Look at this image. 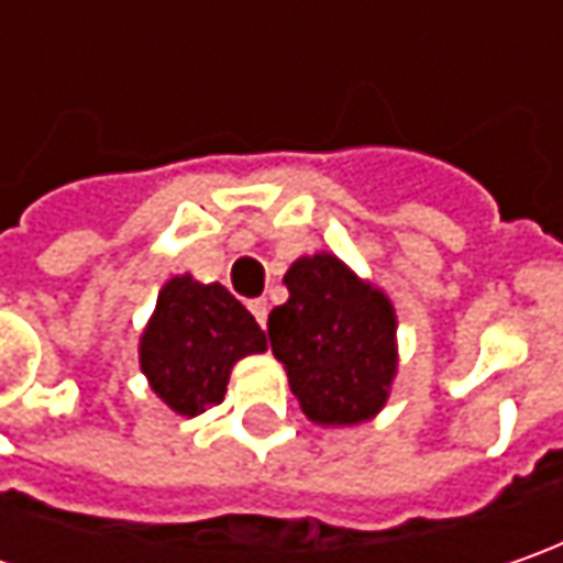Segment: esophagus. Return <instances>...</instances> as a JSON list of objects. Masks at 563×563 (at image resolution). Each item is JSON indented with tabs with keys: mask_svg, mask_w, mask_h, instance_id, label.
<instances>
[{
	"mask_svg": "<svg viewBox=\"0 0 563 563\" xmlns=\"http://www.w3.org/2000/svg\"><path fill=\"white\" fill-rule=\"evenodd\" d=\"M247 307L250 313H253V319H256L260 325H266V319H269V303H266L263 297H256V300H250Z\"/></svg>",
	"mask_w": 563,
	"mask_h": 563,
	"instance_id": "1",
	"label": "esophagus"
}]
</instances>
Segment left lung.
Instances as JSON below:
<instances>
[{
    "label": "left lung",
    "instance_id": "obj_1",
    "mask_svg": "<svg viewBox=\"0 0 563 563\" xmlns=\"http://www.w3.org/2000/svg\"><path fill=\"white\" fill-rule=\"evenodd\" d=\"M288 303L269 313L272 354L285 363L303 413L322 426L369 420L395 378V310L332 253L297 260Z\"/></svg>",
    "mask_w": 563,
    "mask_h": 563
}]
</instances>
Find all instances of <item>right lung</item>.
<instances>
[{
    "label": "right lung",
    "mask_w": 563,
    "mask_h": 563,
    "mask_svg": "<svg viewBox=\"0 0 563 563\" xmlns=\"http://www.w3.org/2000/svg\"><path fill=\"white\" fill-rule=\"evenodd\" d=\"M260 351L266 335L234 294L175 275L141 338V366L175 413L197 417L225 398L231 366Z\"/></svg>",
    "instance_id": "obj_1"
}]
</instances>
